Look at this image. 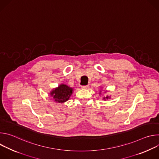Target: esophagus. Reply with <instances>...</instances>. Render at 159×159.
Here are the masks:
<instances>
[{"label": "esophagus", "mask_w": 159, "mask_h": 159, "mask_svg": "<svg viewBox=\"0 0 159 159\" xmlns=\"http://www.w3.org/2000/svg\"><path fill=\"white\" fill-rule=\"evenodd\" d=\"M81 87H82V89H88L89 87V86L88 85H82V86H81Z\"/></svg>", "instance_id": "esophagus-1"}]
</instances>
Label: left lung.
I'll return each instance as SVG.
<instances>
[{"instance_id": "obj_1", "label": "left lung", "mask_w": 159, "mask_h": 159, "mask_svg": "<svg viewBox=\"0 0 159 159\" xmlns=\"http://www.w3.org/2000/svg\"><path fill=\"white\" fill-rule=\"evenodd\" d=\"M108 98H109V97H108V96H107L106 98H104V99H108Z\"/></svg>"}]
</instances>
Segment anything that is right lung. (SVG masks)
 <instances>
[{
	"mask_svg": "<svg viewBox=\"0 0 159 159\" xmlns=\"http://www.w3.org/2000/svg\"><path fill=\"white\" fill-rule=\"evenodd\" d=\"M73 90L64 84L58 86V88L53 90L50 93L51 96L53 97L54 100L57 102H64L69 100L70 96L72 94Z\"/></svg>",
	"mask_w": 159,
	"mask_h": 159,
	"instance_id": "add662e5",
	"label": "right lung"
}]
</instances>
